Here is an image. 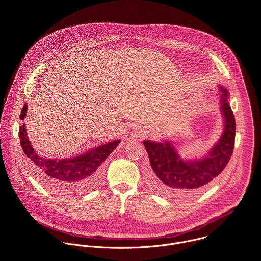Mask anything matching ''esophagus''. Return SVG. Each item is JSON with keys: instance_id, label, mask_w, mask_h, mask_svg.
Wrapping results in <instances>:
<instances>
[{"instance_id": "34e87169", "label": "esophagus", "mask_w": 261, "mask_h": 261, "mask_svg": "<svg viewBox=\"0 0 261 261\" xmlns=\"http://www.w3.org/2000/svg\"><path fill=\"white\" fill-rule=\"evenodd\" d=\"M139 133H141V134H142V133H143V132H142V129H141V128H140V129H139Z\"/></svg>"}]
</instances>
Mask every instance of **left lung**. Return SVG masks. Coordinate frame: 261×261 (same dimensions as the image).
Masks as SVG:
<instances>
[{
	"label": "left lung",
	"mask_w": 261,
	"mask_h": 261,
	"mask_svg": "<svg viewBox=\"0 0 261 261\" xmlns=\"http://www.w3.org/2000/svg\"><path fill=\"white\" fill-rule=\"evenodd\" d=\"M223 132L218 142L200 159H183L171 141L145 140L151 170L149 184L165 197L187 198L204 190L227 166L234 149L236 123L228 90L218 85Z\"/></svg>",
	"instance_id": "left-lung-1"
}]
</instances>
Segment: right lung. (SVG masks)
Masks as SVG:
<instances>
[{"instance_id": "add662e5", "label": "right lung", "mask_w": 261, "mask_h": 261, "mask_svg": "<svg viewBox=\"0 0 261 261\" xmlns=\"http://www.w3.org/2000/svg\"><path fill=\"white\" fill-rule=\"evenodd\" d=\"M27 110V105H24L20 114L21 120L26 118ZM19 137L21 147L28 158V165L35 177L46 188L62 195L79 194L95 186L101 174V164L120 143V140H114L74 156L46 159L37 154L33 149L25 122L20 126Z\"/></svg>"}]
</instances>
